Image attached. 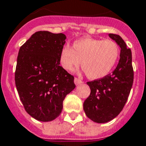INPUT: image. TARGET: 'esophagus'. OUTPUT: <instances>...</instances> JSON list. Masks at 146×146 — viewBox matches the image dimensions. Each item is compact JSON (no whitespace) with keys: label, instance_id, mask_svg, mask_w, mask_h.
Masks as SVG:
<instances>
[{"label":"esophagus","instance_id":"obj_1","mask_svg":"<svg viewBox=\"0 0 146 146\" xmlns=\"http://www.w3.org/2000/svg\"><path fill=\"white\" fill-rule=\"evenodd\" d=\"M74 83H75V84H76V86H78V85H80V84H83V81H82V80H80V79L75 78L74 79Z\"/></svg>","mask_w":146,"mask_h":146}]
</instances>
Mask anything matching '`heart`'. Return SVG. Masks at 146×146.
<instances>
[{
  "label": "heart",
  "instance_id": "heart-1",
  "mask_svg": "<svg viewBox=\"0 0 146 146\" xmlns=\"http://www.w3.org/2000/svg\"><path fill=\"white\" fill-rule=\"evenodd\" d=\"M120 49L109 39L83 38L75 41L72 48L64 46L59 54V62L68 72L80 65L88 77L98 80L108 76L118 60Z\"/></svg>",
  "mask_w": 146,
  "mask_h": 146
}]
</instances>
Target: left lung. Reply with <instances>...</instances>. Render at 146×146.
Wrapping results in <instances>:
<instances>
[{
  "instance_id": "1",
  "label": "left lung",
  "mask_w": 146,
  "mask_h": 146,
  "mask_svg": "<svg viewBox=\"0 0 146 146\" xmlns=\"http://www.w3.org/2000/svg\"><path fill=\"white\" fill-rule=\"evenodd\" d=\"M109 37L121 48L120 59L111 74L102 79L87 82L90 94L84 103L85 114L96 123H107L122 111L133 84L131 51L118 35Z\"/></svg>"
}]
</instances>
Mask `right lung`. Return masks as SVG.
<instances>
[{
  "instance_id": "obj_1",
  "label": "right lung",
  "mask_w": 146,
  "mask_h": 146,
  "mask_svg": "<svg viewBox=\"0 0 146 146\" xmlns=\"http://www.w3.org/2000/svg\"><path fill=\"white\" fill-rule=\"evenodd\" d=\"M66 35L40 31L18 52L15 85L24 108L33 118L51 121L62 110L66 96L76 86L74 77L60 66L59 54Z\"/></svg>"
}]
</instances>
